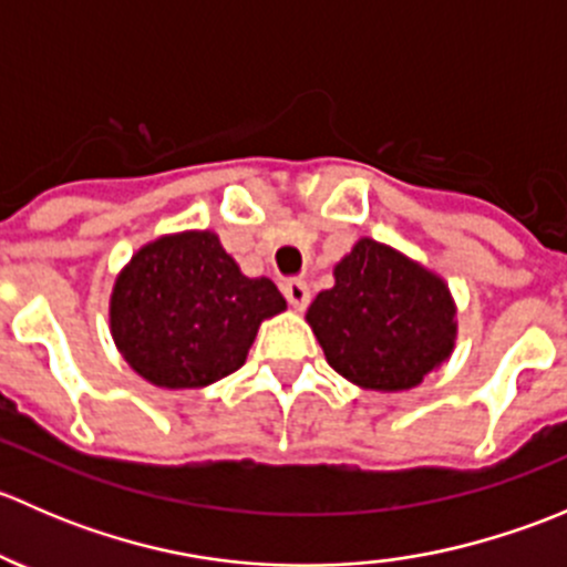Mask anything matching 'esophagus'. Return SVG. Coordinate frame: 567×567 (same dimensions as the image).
I'll return each instance as SVG.
<instances>
[{"label": "esophagus", "instance_id": "34e87169", "mask_svg": "<svg viewBox=\"0 0 567 567\" xmlns=\"http://www.w3.org/2000/svg\"><path fill=\"white\" fill-rule=\"evenodd\" d=\"M282 293L288 299V305L296 307V310H305L310 305V288H307L305 279H288L282 285Z\"/></svg>", "mask_w": 567, "mask_h": 567}]
</instances>
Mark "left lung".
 <instances>
[{
	"label": "left lung",
	"mask_w": 567,
	"mask_h": 567,
	"mask_svg": "<svg viewBox=\"0 0 567 567\" xmlns=\"http://www.w3.org/2000/svg\"><path fill=\"white\" fill-rule=\"evenodd\" d=\"M455 307L439 277L381 244L359 241L307 320L331 368L368 390H411L450 357Z\"/></svg>",
	"instance_id": "8db88e82"
}]
</instances>
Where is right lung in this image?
I'll list each match as a JSON object with an SVG mask.
<instances>
[{
  "instance_id": "add662e5",
  "label": "right lung",
  "mask_w": 567,
  "mask_h": 567,
  "mask_svg": "<svg viewBox=\"0 0 567 567\" xmlns=\"http://www.w3.org/2000/svg\"><path fill=\"white\" fill-rule=\"evenodd\" d=\"M282 310L277 285L244 277L214 233H183L131 257L112 293V334L142 379L192 390L236 373L260 320Z\"/></svg>"
}]
</instances>
